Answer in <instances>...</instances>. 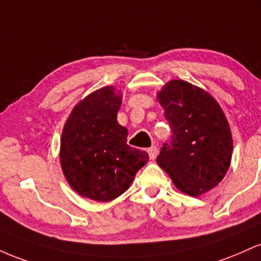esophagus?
Here are the masks:
<instances>
[{"label":"esophagus","instance_id":"esophagus-1","mask_svg":"<svg viewBox=\"0 0 261 261\" xmlns=\"http://www.w3.org/2000/svg\"><path fill=\"white\" fill-rule=\"evenodd\" d=\"M148 154H149V158H150L151 160H154L155 158H156L158 155V148L155 145L151 146V148L148 149Z\"/></svg>","mask_w":261,"mask_h":261}]
</instances>
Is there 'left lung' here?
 <instances>
[{
	"instance_id": "1",
	"label": "left lung",
	"mask_w": 261,
	"mask_h": 261,
	"mask_svg": "<svg viewBox=\"0 0 261 261\" xmlns=\"http://www.w3.org/2000/svg\"><path fill=\"white\" fill-rule=\"evenodd\" d=\"M172 136L156 163L184 194L200 196L227 174L233 151L229 123L208 92L184 80H171L158 92Z\"/></svg>"
}]
</instances>
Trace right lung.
Returning <instances> with one entry per match:
<instances>
[{
  "label": "right lung",
  "mask_w": 261,
  "mask_h": 261,
  "mask_svg": "<svg viewBox=\"0 0 261 261\" xmlns=\"http://www.w3.org/2000/svg\"><path fill=\"white\" fill-rule=\"evenodd\" d=\"M122 95L105 86L79 102L64 125L60 164L67 182L83 197L108 202L129 189L149 155L127 144L117 122Z\"/></svg>",
  "instance_id": "obj_1"
}]
</instances>
